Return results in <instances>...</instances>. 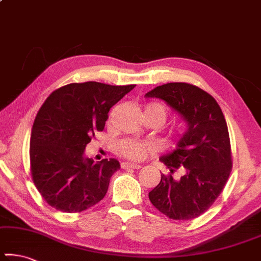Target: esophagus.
Instances as JSON below:
<instances>
[{"mask_svg":"<svg viewBox=\"0 0 261 261\" xmlns=\"http://www.w3.org/2000/svg\"><path fill=\"white\" fill-rule=\"evenodd\" d=\"M121 167L124 168V169H128V168H133V169H139L141 168V166H140L139 164H130V162H123V164H121Z\"/></svg>","mask_w":261,"mask_h":261,"instance_id":"obj_1","label":"esophagus"}]
</instances>
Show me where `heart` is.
Returning a JSON list of instances; mask_svg holds the SVG:
<instances>
[{"instance_id": "1", "label": "heart", "mask_w": 261, "mask_h": 261, "mask_svg": "<svg viewBox=\"0 0 261 261\" xmlns=\"http://www.w3.org/2000/svg\"><path fill=\"white\" fill-rule=\"evenodd\" d=\"M143 113H145V116H155L160 120L161 123L165 121L166 116H167L166 107L159 102H150L146 105ZM150 148L152 147L148 143L133 141V140H124L119 145V152L121 153V155L130 159V160H142Z\"/></svg>"}]
</instances>
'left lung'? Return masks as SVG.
Returning a JSON list of instances; mask_svg holds the SVG:
<instances>
[{
	"label": "left lung",
	"mask_w": 261,
	"mask_h": 261,
	"mask_svg": "<svg viewBox=\"0 0 261 261\" xmlns=\"http://www.w3.org/2000/svg\"><path fill=\"white\" fill-rule=\"evenodd\" d=\"M164 100L182 116L187 129L173 152L160 161L171 174L149 192V200L173 220H192L205 213L224 190L232 169L228 128L220 106L199 87L171 82L155 87L145 95ZM180 169V179L172 173Z\"/></svg>",
	"instance_id": "obj_1"
}]
</instances>
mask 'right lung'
<instances>
[{
    "label": "right lung",
    "instance_id": "add662e5",
    "mask_svg": "<svg viewBox=\"0 0 261 261\" xmlns=\"http://www.w3.org/2000/svg\"><path fill=\"white\" fill-rule=\"evenodd\" d=\"M135 85L111 86L89 81L56 89L41 106L30 135V172L48 205L79 213L105 198L115 159L94 162L86 146L103 130L108 112Z\"/></svg>",
    "mask_w": 261,
    "mask_h": 261
}]
</instances>
